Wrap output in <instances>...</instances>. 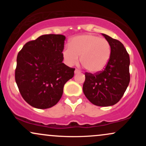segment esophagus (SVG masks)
Masks as SVG:
<instances>
[{
  "mask_svg": "<svg viewBox=\"0 0 146 146\" xmlns=\"http://www.w3.org/2000/svg\"><path fill=\"white\" fill-rule=\"evenodd\" d=\"M80 71H79L78 69H75V74H78V73H80Z\"/></svg>",
  "mask_w": 146,
  "mask_h": 146,
  "instance_id": "esophagus-1",
  "label": "esophagus"
}]
</instances>
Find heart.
<instances>
[{"mask_svg": "<svg viewBox=\"0 0 146 146\" xmlns=\"http://www.w3.org/2000/svg\"><path fill=\"white\" fill-rule=\"evenodd\" d=\"M111 45L107 40L93 34H84L73 37L69 47L62 51L64 62L73 66L80 62L88 71L98 73L104 69L111 56Z\"/></svg>", "mask_w": 146, "mask_h": 146, "instance_id": "b5f03b06", "label": "heart"}]
</instances>
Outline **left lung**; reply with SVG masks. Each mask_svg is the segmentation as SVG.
I'll use <instances>...</instances> for the list:
<instances>
[{
  "instance_id": "1",
  "label": "left lung",
  "mask_w": 146,
  "mask_h": 146,
  "mask_svg": "<svg viewBox=\"0 0 146 146\" xmlns=\"http://www.w3.org/2000/svg\"><path fill=\"white\" fill-rule=\"evenodd\" d=\"M102 36L111 45L110 59L104 71L95 75L85 73L83 92L94 105L110 106L121 100L130 82V57L121 42Z\"/></svg>"
}]
</instances>
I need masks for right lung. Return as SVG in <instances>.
I'll list each match as a JSON object with an SVG mask.
<instances>
[{
  "label": "right lung",
  "instance_id": "1",
  "mask_svg": "<svg viewBox=\"0 0 146 146\" xmlns=\"http://www.w3.org/2000/svg\"><path fill=\"white\" fill-rule=\"evenodd\" d=\"M66 37L46 34L27 42L17 56L16 82L23 99L34 108L46 109L59 102L64 86L75 68L62 62Z\"/></svg>",
  "mask_w": 146,
  "mask_h": 146
}]
</instances>
